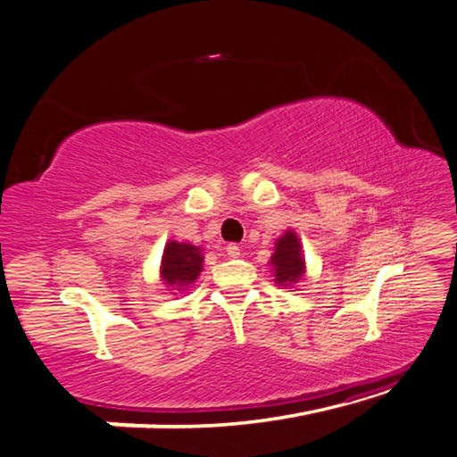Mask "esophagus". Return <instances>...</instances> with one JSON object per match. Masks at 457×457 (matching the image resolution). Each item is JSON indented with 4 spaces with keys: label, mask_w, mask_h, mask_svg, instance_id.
<instances>
[{
    "label": "esophagus",
    "mask_w": 457,
    "mask_h": 457,
    "mask_svg": "<svg viewBox=\"0 0 457 457\" xmlns=\"http://www.w3.org/2000/svg\"><path fill=\"white\" fill-rule=\"evenodd\" d=\"M226 252L229 257H239V245L237 244H228Z\"/></svg>",
    "instance_id": "obj_1"
}]
</instances>
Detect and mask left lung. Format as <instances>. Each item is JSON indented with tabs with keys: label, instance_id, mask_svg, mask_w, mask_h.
Masks as SVG:
<instances>
[{
	"label": "left lung",
	"instance_id": "1",
	"mask_svg": "<svg viewBox=\"0 0 457 457\" xmlns=\"http://www.w3.org/2000/svg\"><path fill=\"white\" fill-rule=\"evenodd\" d=\"M270 263L273 267L275 283L279 287H291L305 277V257H303L301 241L293 229H287L275 241V253Z\"/></svg>",
	"mask_w": 457,
	"mask_h": 457
}]
</instances>
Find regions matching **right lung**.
<instances>
[{
    "mask_svg": "<svg viewBox=\"0 0 457 457\" xmlns=\"http://www.w3.org/2000/svg\"><path fill=\"white\" fill-rule=\"evenodd\" d=\"M204 255L202 249L192 244H178V241H168L162 253V265H160V275L168 287H176L184 291L198 279L202 273Z\"/></svg>",
    "mask_w": 457,
    "mask_h": 457,
    "instance_id": "right-lung-1",
    "label": "right lung"
}]
</instances>
